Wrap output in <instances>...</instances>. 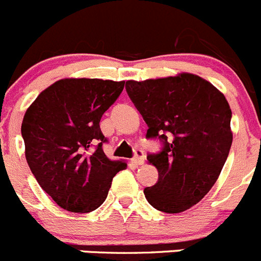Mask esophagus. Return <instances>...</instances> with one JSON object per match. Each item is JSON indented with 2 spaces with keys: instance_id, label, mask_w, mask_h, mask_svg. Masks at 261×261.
<instances>
[{
  "instance_id": "1",
  "label": "esophagus",
  "mask_w": 261,
  "mask_h": 261,
  "mask_svg": "<svg viewBox=\"0 0 261 261\" xmlns=\"http://www.w3.org/2000/svg\"><path fill=\"white\" fill-rule=\"evenodd\" d=\"M133 162L135 165H142L143 162H144V153H143V150L140 149L135 150V155H134L133 158Z\"/></svg>"
}]
</instances>
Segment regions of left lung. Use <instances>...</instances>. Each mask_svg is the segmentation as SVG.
<instances>
[{
  "instance_id": "obj_1",
  "label": "left lung",
  "mask_w": 261,
  "mask_h": 261,
  "mask_svg": "<svg viewBox=\"0 0 261 261\" xmlns=\"http://www.w3.org/2000/svg\"><path fill=\"white\" fill-rule=\"evenodd\" d=\"M126 91L162 149L147 155L158 181L144 194L167 214L191 208L218 180L232 145V111L214 85L191 73L127 81Z\"/></svg>"
}]
</instances>
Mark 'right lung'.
Instances as JSON below:
<instances>
[{"label":"right lung","instance_id":"1","mask_svg":"<svg viewBox=\"0 0 261 261\" xmlns=\"http://www.w3.org/2000/svg\"><path fill=\"white\" fill-rule=\"evenodd\" d=\"M125 82L59 80L27 109L21 123L25 158L41 188L70 213H91L108 196L114 175L126 169L103 150L104 112Z\"/></svg>","mask_w":261,"mask_h":261}]
</instances>
